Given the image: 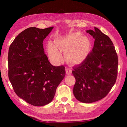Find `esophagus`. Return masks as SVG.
Returning <instances> with one entry per match:
<instances>
[{
  "mask_svg": "<svg viewBox=\"0 0 127 127\" xmlns=\"http://www.w3.org/2000/svg\"><path fill=\"white\" fill-rule=\"evenodd\" d=\"M66 72L67 75H70L71 74L72 70L71 68H67L66 69Z\"/></svg>",
  "mask_w": 127,
  "mask_h": 127,
  "instance_id": "obj_1",
  "label": "esophagus"
}]
</instances>
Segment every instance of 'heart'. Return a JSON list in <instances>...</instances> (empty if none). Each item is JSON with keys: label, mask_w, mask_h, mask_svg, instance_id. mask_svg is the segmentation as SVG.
Here are the masks:
<instances>
[{"label": "heart", "mask_w": 127, "mask_h": 127, "mask_svg": "<svg viewBox=\"0 0 127 127\" xmlns=\"http://www.w3.org/2000/svg\"><path fill=\"white\" fill-rule=\"evenodd\" d=\"M90 40L86 36H81L78 32H70L61 37L56 44L49 42L47 45L49 57L56 62L63 59L60 51L64 54L68 62L76 64L82 63L90 51Z\"/></svg>", "instance_id": "1"}]
</instances>
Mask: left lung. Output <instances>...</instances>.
Returning a JSON list of instances; mask_svg holds the SVG:
<instances>
[{
  "mask_svg": "<svg viewBox=\"0 0 127 127\" xmlns=\"http://www.w3.org/2000/svg\"><path fill=\"white\" fill-rule=\"evenodd\" d=\"M86 32L94 39V45L83 62L72 71L76 79L73 93L79 101L90 103L105 97L114 85L118 58L108 36L96 28Z\"/></svg>",
  "mask_w": 127,
  "mask_h": 127,
  "instance_id": "left-lung-1",
  "label": "left lung"
}]
</instances>
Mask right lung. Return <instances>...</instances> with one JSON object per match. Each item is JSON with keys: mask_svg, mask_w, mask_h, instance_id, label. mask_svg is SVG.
<instances>
[{"mask_svg": "<svg viewBox=\"0 0 127 127\" xmlns=\"http://www.w3.org/2000/svg\"><path fill=\"white\" fill-rule=\"evenodd\" d=\"M53 28L26 29L9 48L11 85L18 97L34 106H43L52 101L66 73L64 66H52L44 53L43 42Z\"/></svg>", "mask_w": 127, "mask_h": 127, "instance_id": "right-lung-1", "label": "right lung"}]
</instances>
